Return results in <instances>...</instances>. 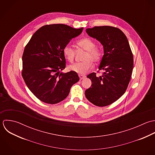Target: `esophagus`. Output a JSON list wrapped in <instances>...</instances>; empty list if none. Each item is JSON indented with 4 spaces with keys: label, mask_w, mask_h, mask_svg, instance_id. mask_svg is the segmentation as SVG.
Here are the masks:
<instances>
[{
    "label": "esophagus",
    "mask_w": 155,
    "mask_h": 155,
    "mask_svg": "<svg viewBox=\"0 0 155 155\" xmlns=\"http://www.w3.org/2000/svg\"><path fill=\"white\" fill-rule=\"evenodd\" d=\"M79 79L80 80H82L84 78H86V76H84V75H82V74H79Z\"/></svg>",
    "instance_id": "obj_1"
}]
</instances>
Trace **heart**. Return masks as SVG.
I'll list each match as a JSON object with an SVG mask.
<instances>
[{"label":"heart","instance_id":"1","mask_svg":"<svg viewBox=\"0 0 155 155\" xmlns=\"http://www.w3.org/2000/svg\"><path fill=\"white\" fill-rule=\"evenodd\" d=\"M76 45L79 48L86 51L82 62H76L68 67L70 70L78 74H84L91 70L93 67V63H98L102 59L103 53L102 50L96 46L95 41L89 38H82L76 42ZM64 58L68 61L72 62L74 61L75 50L69 46H65L62 50Z\"/></svg>","mask_w":155,"mask_h":155}]
</instances>
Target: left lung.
<instances>
[{
	"mask_svg": "<svg viewBox=\"0 0 155 155\" xmlns=\"http://www.w3.org/2000/svg\"><path fill=\"white\" fill-rule=\"evenodd\" d=\"M86 32L103 46L99 70L104 71L99 77L96 73L87 76L92 84L85 96L96 106H106L117 101L127 90L134 68L133 54L126 36L117 28L94 26Z\"/></svg>",
	"mask_w": 155,
	"mask_h": 155,
	"instance_id": "obj_1",
	"label": "left lung"
}]
</instances>
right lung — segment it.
I'll list each match as a JSON object with an SVG mask.
<instances>
[{
  "label": "right lung",
  "instance_id": "obj_1",
  "mask_svg": "<svg viewBox=\"0 0 155 155\" xmlns=\"http://www.w3.org/2000/svg\"><path fill=\"white\" fill-rule=\"evenodd\" d=\"M64 24H52L38 29L25 46L22 77L30 91L41 101L56 104L64 100L79 78L73 71L60 73L65 68L63 48L81 34Z\"/></svg>",
  "mask_w": 155,
  "mask_h": 155
}]
</instances>
